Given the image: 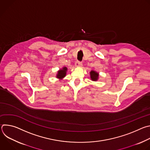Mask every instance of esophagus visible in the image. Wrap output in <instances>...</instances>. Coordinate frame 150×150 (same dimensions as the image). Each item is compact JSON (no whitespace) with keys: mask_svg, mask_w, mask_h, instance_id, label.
<instances>
[{"mask_svg":"<svg viewBox=\"0 0 150 150\" xmlns=\"http://www.w3.org/2000/svg\"><path fill=\"white\" fill-rule=\"evenodd\" d=\"M75 67H81L82 65V63L81 62H80V61H76L75 62Z\"/></svg>","mask_w":150,"mask_h":150,"instance_id":"1","label":"esophagus"}]
</instances>
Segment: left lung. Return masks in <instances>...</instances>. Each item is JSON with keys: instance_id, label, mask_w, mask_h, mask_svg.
Here are the masks:
<instances>
[{"instance_id": "left-lung-1", "label": "left lung", "mask_w": 150, "mask_h": 150, "mask_svg": "<svg viewBox=\"0 0 150 150\" xmlns=\"http://www.w3.org/2000/svg\"><path fill=\"white\" fill-rule=\"evenodd\" d=\"M90 75H91V78L93 81H97L98 78V74L94 71H91Z\"/></svg>"}]
</instances>
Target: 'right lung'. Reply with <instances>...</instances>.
Instances as JSON below:
<instances>
[{
    "mask_svg": "<svg viewBox=\"0 0 150 150\" xmlns=\"http://www.w3.org/2000/svg\"><path fill=\"white\" fill-rule=\"evenodd\" d=\"M67 71V68L66 67H64L62 69H60L57 75V78H62L66 76V73Z\"/></svg>",
    "mask_w": 150,
    "mask_h": 150,
    "instance_id": "add662e5",
    "label": "right lung"
}]
</instances>
